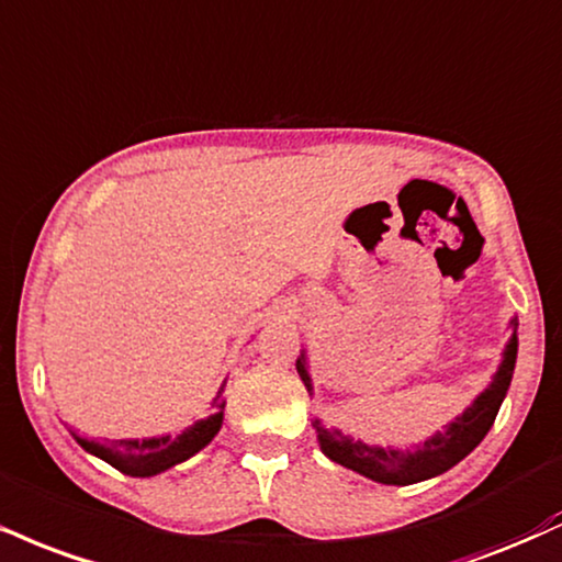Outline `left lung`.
I'll use <instances>...</instances> for the list:
<instances>
[{
  "label": "left lung",
  "mask_w": 562,
  "mask_h": 562,
  "mask_svg": "<svg viewBox=\"0 0 562 562\" xmlns=\"http://www.w3.org/2000/svg\"><path fill=\"white\" fill-rule=\"evenodd\" d=\"M510 327L513 335L508 346H505L503 363L497 367V374L492 376V384L456 418V422H450L445 431H437L435 437L424 439V445H416L414 450H395L376 448V445H367L361 442V439H350L342 435L340 429H327L319 418H314L316 439H319L324 456H327L329 461L346 465V469L356 471V474L380 484L405 486L445 474V471L452 469L458 461H463V458L482 442L486 431L492 429V424H495L499 405L505 401V392L510 387L513 369H516L518 356V319H510ZM295 369H299L306 390L314 392L306 367V353H301L299 361H295Z\"/></svg>",
  "instance_id": "1"
}]
</instances>
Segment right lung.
Here are the masks:
<instances>
[{
	"label": "right lung",
	"instance_id": "obj_1",
	"mask_svg": "<svg viewBox=\"0 0 562 562\" xmlns=\"http://www.w3.org/2000/svg\"><path fill=\"white\" fill-rule=\"evenodd\" d=\"M222 418H225V384L214 395L209 416L195 422L193 427H188L178 437H148V439H114V442H93V439L78 437V445L91 456L101 458L117 471H123L127 476H157L161 471L172 469L188 458L195 456L201 448H206L212 442L216 431L222 427Z\"/></svg>",
	"mask_w": 562,
	"mask_h": 562
}]
</instances>
